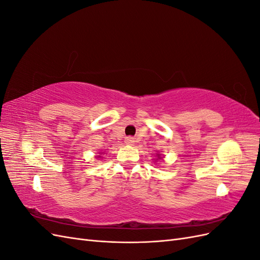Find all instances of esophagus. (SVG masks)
I'll return each instance as SVG.
<instances>
[{
  "label": "esophagus",
  "mask_w": 260,
  "mask_h": 260,
  "mask_svg": "<svg viewBox=\"0 0 260 260\" xmlns=\"http://www.w3.org/2000/svg\"><path fill=\"white\" fill-rule=\"evenodd\" d=\"M124 142L127 145H132L133 143H135V140H133V138H131V137H128V138H125Z\"/></svg>",
  "instance_id": "34e87169"
}]
</instances>
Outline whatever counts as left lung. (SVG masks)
Returning <instances> with one entry per match:
<instances>
[{
	"label": "left lung",
	"instance_id": "8db88e82",
	"mask_svg": "<svg viewBox=\"0 0 260 260\" xmlns=\"http://www.w3.org/2000/svg\"><path fill=\"white\" fill-rule=\"evenodd\" d=\"M157 156H158V159H161V157H160L159 154H157Z\"/></svg>",
	"mask_w": 260,
	"mask_h": 260
}]
</instances>
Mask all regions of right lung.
Wrapping results in <instances>:
<instances>
[{
    "instance_id": "1",
    "label": "right lung",
    "mask_w": 260,
    "mask_h": 260,
    "mask_svg": "<svg viewBox=\"0 0 260 260\" xmlns=\"http://www.w3.org/2000/svg\"><path fill=\"white\" fill-rule=\"evenodd\" d=\"M99 157H100V156H99Z\"/></svg>"
}]
</instances>
